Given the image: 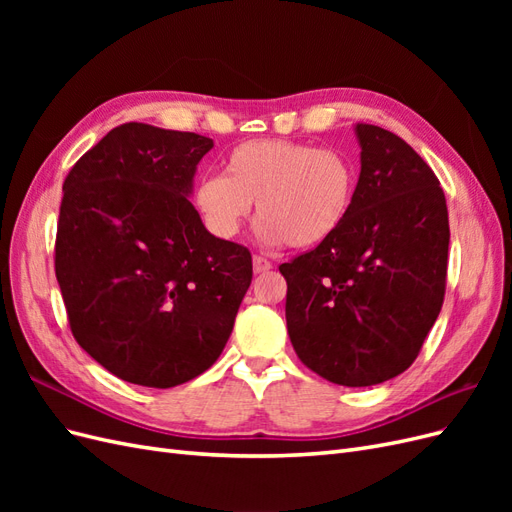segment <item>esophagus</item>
<instances>
[{
	"instance_id": "34e87169",
	"label": "esophagus",
	"mask_w": 512,
	"mask_h": 512,
	"mask_svg": "<svg viewBox=\"0 0 512 512\" xmlns=\"http://www.w3.org/2000/svg\"><path fill=\"white\" fill-rule=\"evenodd\" d=\"M252 262H254V273H267L269 269H273V265H271V260L269 258H265V256H254L252 258Z\"/></svg>"
}]
</instances>
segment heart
<instances>
[{
	"label": "heart",
	"mask_w": 512,
	"mask_h": 512,
	"mask_svg": "<svg viewBox=\"0 0 512 512\" xmlns=\"http://www.w3.org/2000/svg\"><path fill=\"white\" fill-rule=\"evenodd\" d=\"M224 175L194 185V207L218 239H235L256 203L258 235L269 245L314 247L344 226L354 205V162L342 151L258 138L232 149Z\"/></svg>",
	"instance_id": "heart-1"
}]
</instances>
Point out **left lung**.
<instances>
[{
    "mask_svg": "<svg viewBox=\"0 0 512 512\" xmlns=\"http://www.w3.org/2000/svg\"><path fill=\"white\" fill-rule=\"evenodd\" d=\"M361 175L344 226L284 262L286 324L305 367L342 386L406 371L446 290L448 211L438 177L397 134L359 123Z\"/></svg>",
    "mask_w": 512,
    "mask_h": 512,
    "instance_id": "8db88e82",
    "label": "left lung"
}]
</instances>
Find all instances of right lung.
<instances>
[{"mask_svg":"<svg viewBox=\"0 0 512 512\" xmlns=\"http://www.w3.org/2000/svg\"><path fill=\"white\" fill-rule=\"evenodd\" d=\"M207 136L123 123L64 181L55 275L70 331L113 376L170 389L222 354L252 284L247 247L190 203Z\"/></svg>","mask_w":512,"mask_h":512,"instance_id":"1","label":"right lung"}]
</instances>
